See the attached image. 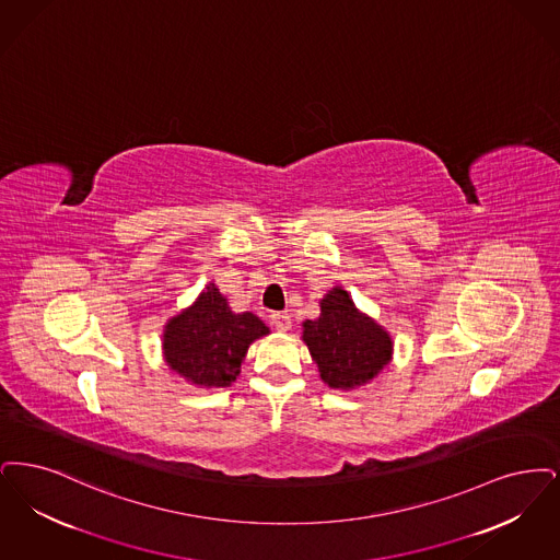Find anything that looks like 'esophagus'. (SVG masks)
<instances>
[{
	"mask_svg": "<svg viewBox=\"0 0 560 560\" xmlns=\"http://www.w3.org/2000/svg\"><path fill=\"white\" fill-rule=\"evenodd\" d=\"M271 324L278 328V330H289L291 328V316L287 312H273L271 316Z\"/></svg>",
	"mask_w": 560,
	"mask_h": 560,
	"instance_id": "34e87169",
	"label": "esophagus"
}]
</instances>
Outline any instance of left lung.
I'll return each mask as SVG.
<instances>
[{
    "label": "left lung",
    "instance_id": "8db88e82",
    "mask_svg": "<svg viewBox=\"0 0 560 560\" xmlns=\"http://www.w3.org/2000/svg\"><path fill=\"white\" fill-rule=\"evenodd\" d=\"M319 307V317L303 324V341L322 381L332 389H353L374 378L389 362V335L362 316L342 289L328 292Z\"/></svg>",
    "mask_w": 560,
    "mask_h": 560
}]
</instances>
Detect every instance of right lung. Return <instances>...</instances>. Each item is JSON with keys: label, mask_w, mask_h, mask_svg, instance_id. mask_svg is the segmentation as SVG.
<instances>
[{"label": "right lung", "mask_w": 560, "mask_h": 560, "mask_svg": "<svg viewBox=\"0 0 560 560\" xmlns=\"http://www.w3.org/2000/svg\"><path fill=\"white\" fill-rule=\"evenodd\" d=\"M269 328L250 312L234 314L215 284L195 305L173 317L165 330V360L200 387H228L241 374L248 345Z\"/></svg>", "instance_id": "right-lung-1"}]
</instances>
